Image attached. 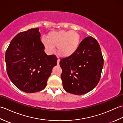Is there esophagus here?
<instances>
[{
	"label": "esophagus",
	"mask_w": 123,
	"mask_h": 123,
	"mask_svg": "<svg viewBox=\"0 0 123 123\" xmlns=\"http://www.w3.org/2000/svg\"><path fill=\"white\" fill-rule=\"evenodd\" d=\"M59 63H60V59H57V64L59 65Z\"/></svg>",
	"instance_id": "obj_1"
}]
</instances>
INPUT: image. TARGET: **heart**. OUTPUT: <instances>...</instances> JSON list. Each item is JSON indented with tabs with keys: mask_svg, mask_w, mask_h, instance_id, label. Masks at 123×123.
<instances>
[{
	"mask_svg": "<svg viewBox=\"0 0 123 123\" xmlns=\"http://www.w3.org/2000/svg\"><path fill=\"white\" fill-rule=\"evenodd\" d=\"M48 40L43 39V43L45 48L52 53L54 47L58 49L59 54L63 57L72 55L79 47L80 36L76 32L64 30L51 32L48 36Z\"/></svg>",
	"mask_w": 123,
	"mask_h": 123,
	"instance_id": "heart-1",
	"label": "heart"
}]
</instances>
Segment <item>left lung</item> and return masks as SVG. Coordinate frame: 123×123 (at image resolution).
I'll return each instance as SVG.
<instances>
[{"label":"left lung","mask_w":123,"mask_h":123,"mask_svg":"<svg viewBox=\"0 0 123 123\" xmlns=\"http://www.w3.org/2000/svg\"><path fill=\"white\" fill-rule=\"evenodd\" d=\"M61 78L64 89L74 95H83L95 88L101 77L104 59L99 44L88 36L81 42L77 50L61 59Z\"/></svg>","instance_id":"1"}]
</instances>
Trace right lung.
Returning a JSON list of instances; mask_svg holds the SVG:
<instances>
[{"instance_id":"1","label":"right lung","mask_w":123,"mask_h":123,"mask_svg":"<svg viewBox=\"0 0 123 123\" xmlns=\"http://www.w3.org/2000/svg\"><path fill=\"white\" fill-rule=\"evenodd\" d=\"M38 30V28H31L17 34L5 54L10 80L17 88L27 93L43 90L52 69L57 64L56 55H48L44 52Z\"/></svg>"}]
</instances>
